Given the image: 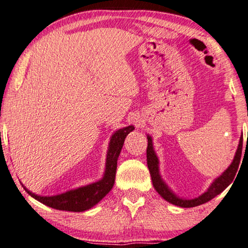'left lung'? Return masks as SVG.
<instances>
[{"mask_svg":"<svg viewBox=\"0 0 248 248\" xmlns=\"http://www.w3.org/2000/svg\"><path fill=\"white\" fill-rule=\"evenodd\" d=\"M242 148H243V134L240 139V144H238V148H237L236 153H235L232 164L228 167V170H226L223 174L220 175L219 177L216 178L215 182L211 184V186L208 188V190L203 192L202 195L194 199H184L176 196L174 192L170 189L169 186L163 182V179L158 171V159L153 150L152 138L148 136L146 161H148V167L151 174V178H152L154 189L158 192L162 198H164L166 201H169L170 203H173L182 208H192V207H197V205L208 202V201L215 198L216 196L221 194V192L233 182L235 175L237 173L238 165H240V162H241Z\"/></svg>","mask_w":248,"mask_h":248,"instance_id":"8db88e82","label":"left lung"}]
</instances>
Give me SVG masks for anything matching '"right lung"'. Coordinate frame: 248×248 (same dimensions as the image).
Segmentation results:
<instances>
[{"instance_id": "obj_1", "label": "right lung", "mask_w": 248, "mask_h": 248, "mask_svg": "<svg viewBox=\"0 0 248 248\" xmlns=\"http://www.w3.org/2000/svg\"><path fill=\"white\" fill-rule=\"evenodd\" d=\"M132 130H134L133 125H128V127L117 130L111 136L107 152L106 170H105L104 177L98 182L79 187L78 189L66 191L64 194L50 197L35 195L26 188L25 189L32 198L53 209L72 212L86 211V210L94 207L95 204H97L111 190L115 184L117 161H118L125 137Z\"/></svg>"}]
</instances>
